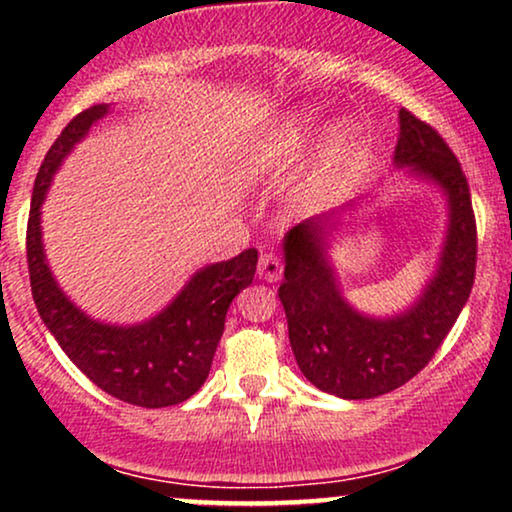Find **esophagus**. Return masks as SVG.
<instances>
[{
	"label": "esophagus",
	"mask_w": 512,
	"mask_h": 512,
	"mask_svg": "<svg viewBox=\"0 0 512 512\" xmlns=\"http://www.w3.org/2000/svg\"><path fill=\"white\" fill-rule=\"evenodd\" d=\"M281 272H284V264H281L279 257H276L274 252H264L260 257V264H257V274H260L264 281H279Z\"/></svg>",
	"instance_id": "1"
}]
</instances>
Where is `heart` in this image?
I'll return each mask as SVG.
<instances>
[{
    "label": "heart",
    "mask_w": 512,
    "mask_h": 512,
    "mask_svg": "<svg viewBox=\"0 0 512 512\" xmlns=\"http://www.w3.org/2000/svg\"><path fill=\"white\" fill-rule=\"evenodd\" d=\"M317 129H320V120H317L313 110H298V113L289 115L272 137H267L257 146L248 163L250 173H269V170L291 163L293 158H298L308 149ZM356 144L358 137L354 127L346 125V122L332 127L327 132L325 144H322V163H325V168L332 170L344 166L354 156Z\"/></svg>",
    "instance_id": "obj_1"
}]
</instances>
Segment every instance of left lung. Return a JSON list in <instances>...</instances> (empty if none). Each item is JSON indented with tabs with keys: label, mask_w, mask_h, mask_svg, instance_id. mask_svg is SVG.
Wrapping results in <instances>:
<instances>
[{
	"label": "left lung",
	"mask_w": 512,
	"mask_h": 512,
	"mask_svg": "<svg viewBox=\"0 0 512 512\" xmlns=\"http://www.w3.org/2000/svg\"><path fill=\"white\" fill-rule=\"evenodd\" d=\"M395 166L443 187L450 207L448 236L436 276L407 313L368 317L339 293L325 257L327 219L293 226L284 238L281 305L289 322L293 356L305 378L342 399H370L409 383L436 356L460 317L477 272V221L460 161L445 139L399 110Z\"/></svg>",
	"instance_id": "1"
}]
</instances>
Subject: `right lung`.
<instances>
[{
    "label": "right lung",
    "mask_w": 512,
    "mask_h": 512,
    "mask_svg": "<svg viewBox=\"0 0 512 512\" xmlns=\"http://www.w3.org/2000/svg\"><path fill=\"white\" fill-rule=\"evenodd\" d=\"M105 113L108 105H93L76 115L50 146L35 175L26 231L33 301L69 361L103 392L137 407H170L195 395L207 380L228 305L252 284L257 250L250 248L233 260L199 269L166 310L142 325H103L81 313L64 296L45 262L40 204L62 158Z\"/></svg>",
    "instance_id": "1"
}]
</instances>
